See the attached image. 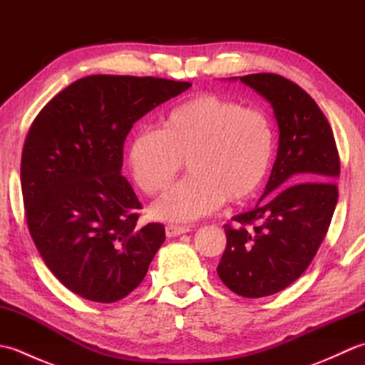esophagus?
<instances>
[{
    "instance_id": "obj_1",
    "label": "esophagus",
    "mask_w": 365,
    "mask_h": 365,
    "mask_svg": "<svg viewBox=\"0 0 365 365\" xmlns=\"http://www.w3.org/2000/svg\"><path fill=\"white\" fill-rule=\"evenodd\" d=\"M165 229H166L168 237H178V235L187 234V232H190V227H187V226H174V224H168Z\"/></svg>"
}]
</instances>
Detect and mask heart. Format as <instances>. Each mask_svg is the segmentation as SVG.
I'll return each instance as SVG.
<instances>
[{
  "label": "heart",
  "instance_id": "b5f03b06",
  "mask_svg": "<svg viewBox=\"0 0 365 365\" xmlns=\"http://www.w3.org/2000/svg\"><path fill=\"white\" fill-rule=\"evenodd\" d=\"M273 152L274 130L265 113L202 94L170 110L160 130L136 131L128 166L152 196L173 183L187 160L191 174L152 205L155 218L182 222L213 213L226 199H251L265 182Z\"/></svg>",
  "mask_w": 365,
  "mask_h": 365
}]
</instances>
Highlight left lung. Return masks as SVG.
<instances>
[{"label": "left lung", "instance_id": "8db88e82", "mask_svg": "<svg viewBox=\"0 0 365 365\" xmlns=\"http://www.w3.org/2000/svg\"><path fill=\"white\" fill-rule=\"evenodd\" d=\"M240 81L274 110L279 149L262 199L276 192L224 226L227 246L218 276L240 297L262 298L284 290L311 265L337 204L340 161L328 119L297 83L276 73Z\"/></svg>", "mask_w": 365, "mask_h": 365}]
</instances>
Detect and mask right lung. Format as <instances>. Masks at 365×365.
<instances>
[{
	"label": "right lung",
	"mask_w": 365,
	"mask_h": 365,
	"mask_svg": "<svg viewBox=\"0 0 365 365\" xmlns=\"http://www.w3.org/2000/svg\"><path fill=\"white\" fill-rule=\"evenodd\" d=\"M191 84L155 76L91 75L46 103L31 123L20 180L31 238L68 290L94 302L143 282L165 226H139V202L120 174L136 120Z\"/></svg>",
	"instance_id": "obj_1"
}]
</instances>
